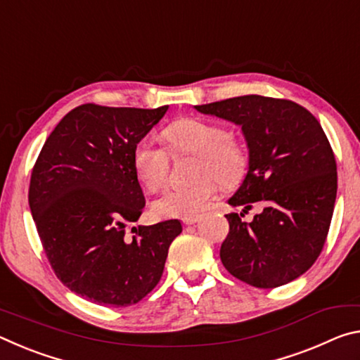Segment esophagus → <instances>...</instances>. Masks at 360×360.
Masks as SVG:
<instances>
[{
	"instance_id": "obj_1",
	"label": "esophagus",
	"mask_w": 360,
	"mask_h": 360,
	"mask_svg": "<svg viewBox=\"0 0 360 360\" xmlns=\"http://www.w3.org/2000/svg\"><path fill=\"white\" fill-rule=\"evenodd\" d=\"M197 221H198V216H188V217L182 219V222H184L186 225H193V224H197Z\"/></svg>"
}]
</instances>
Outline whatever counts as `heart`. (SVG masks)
Segmentation results:
<instances>
[{
    "label": "heart",
    "instance_id": "heart-1",
    "mask_svg": "<svg viewBox=\"0 0 360 360\" xmlns=\"http://www.w3.org/2000/svg\"><path fill=\"white\" fill-rule=\"evenodd\" d=\"M163 136L173 155L193 154L192 176L197 179L162 193L152 203L154 214L158 217L195 216L216 193L214 179L222 186H231L246 172V148L238 138L227 135L214 122L198 117L174 120L163 131ZM133 168L149 191H157L167 181L168 152L149 139H141L133 149Z\"/></svg>",
    "mask_w": 360,
    "mask_h": 360
}]
</instances>
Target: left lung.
I'll use <instances>...</instances> for the list:
<instances>
[{"label":"left lung","mask_w":360,"mask_h":360,"mask_svg":"<svg viewBox=\"0 0 360 360\" xmlns=\"http://www.w3.org/2000/svg\"><path fill=\"white\" fill-rule=\"evenodd\" d=\"M193 108L241 127L248 173L229 205H264L251 223L242 212L225 216L224 266L260 289L294 281L319 257L337 198V163L321 124L294 101L260 95Z\"/></svg>","instance_id":"1"}]
</instances>
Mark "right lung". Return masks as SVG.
<instances>
[{
	"mask_svg": "<svg viewBox=\"0 0 360 360\" xmlns=\"http://www.w3.org/2000/svg\"><path fill=\"white\" fill-rule=\"evenodd\" d=\"M157 109L82 105L58 122L36 160L28 203L51 265L66 288L108 307L138 303L160 281L178 219L133 227L146 205L133 149Z\"/></svg>",
	"mask_w": 360,
	"mask_h": 360,
	"instance_id": "1",
	"label": "right lung"
}]
</instances>
